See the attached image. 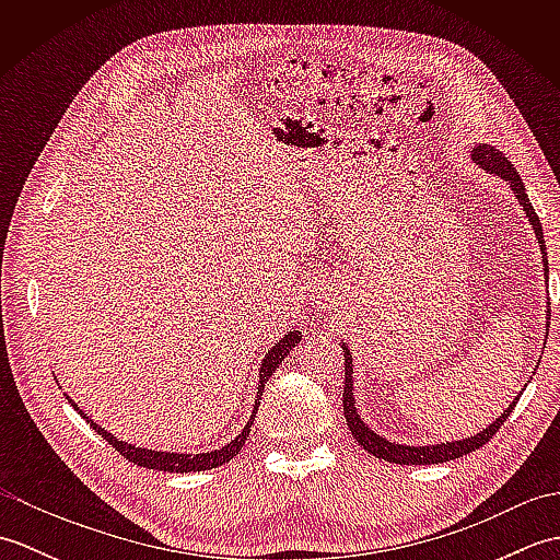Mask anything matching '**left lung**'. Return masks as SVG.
<instances>
[{
	"label": "left lung",
	"instance_id": "1",
	"mask_svg": "<svg viewBox=\"0 0 560 560\" xmlns=\"http://www.w3.org/2000/svg\"><path fill=\"white\" fill-rule=\"evenodd\" d=\"M469 159L471 163L481 165V168L495 175L498 180H503L508 185L510 192L515 195V199L520 201L522 211H525V217L529 221V229L537 235V243H539V253H541V265H544V277L549 281V259H546V245H544V231H541V223L539 217L534 213L532 209V201L525 192V185H522L517 171L510 165V161L503 156L501 151L489 147V144H474L469 149ZM549 319H551V303H546V335H549ZM339 347L343 349V365H347V383H343V416H347V423H349V431L351 435L359 440L361 447L365 452H371L373 457L377 459H385L389 464H440V462H450V459H457L469 455V452L479 450L481 445L489 443L493 438V433L498 428L503 425V421L508 419L510 413H513L515 404L520 399V392L525 389L527 385H522V389L515 395V399L508 404L505 411L498 416L495 421H491L486 428H481L479 433H474L469 438H459V440H445V443H433V445H404V443H392L389 438L375 433L371 425H368L359 409H355V377H353V353L349 349L347 341H339ZM534 371H537V365H534Z\"/></svg>",
	"mask_w": 560,
	"mask_h": 560
}]
</instances>
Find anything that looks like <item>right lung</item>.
<instances>
[{"label":"right lung","instance_id":"1","mask_svg":"<svg viewBox=\"0 0 560 560\" xmlns=\"http://www.w3.org/2000/svg\"><path fill=\"white\" fill-rule=\"evenodd\" d=\"M303 339V331L299 327H293L291 331H287L277 343H273L271 349H267L265 359H261L259 368H257V395H255V404H253V413H249L247 423L243 425V431L237 433L231 443L221 445L219 450H207V452H197V455H192V452H168V450H151V447H137L132 443H127V440H120L115 438L110 431H105L103 425H98L96 421L91 419V416H86V411L79 409V404L74 399H69V395H65L69 399L71 407H74L81 419H86V423H91L93 431H96L101 438L108 440V443L120 452L122 457H127L129 462L139 464V467H147V469H156V471H173V474H185V471H207V469H217L221 467V464L231 462L237 452L243 450L245 440L249 438V428H253V421H255V413H257V407H259V399H261V392H265V385L267 380L271 377V373L277 371L279 363L287 359V355L299 347ZM57 380V377H55Z\"/></svg>","mask_w":560,"mask_h":560}]
</instances>
